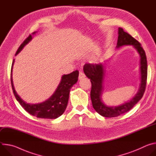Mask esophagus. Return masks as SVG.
Returning a JSON list of instances; mask_svg holds the SVG:
<instances>
[{"label": "esophagus", "instance_id": "34e87169", "mask_svg": "<svg viewBox=\"0 0 156 156\" xmlns=\"http://www.w3.org/2000/svg\"><path fill=\"white\" fill-rule=\"evenodd\" d=\"M85 75H84V73H83L82 72H80V73H79V76H78V79L80 80H82L83 78H85Z\"/></svg>", "mask_w": 156, "mask_h": 156}]
</instances>
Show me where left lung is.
Here are the masks:
<instances>
[{
    "mask_svg": "<svg viewBox=\"0 0 156 156\" xmlns=\"http://www.w3.org/2000/svg\"><path fill=\"white\" fill-rule=\"evenodd\" d=\"M117 49L124 46H132L140 55V83L137 93L128 101L116 106L106 105L102 100V95L104 91V81L106 73L105 62L98 64L86 63L83 66V71L86 76L90 79L92 87L91 99L93 107L96 112L105 117H115L123 114L131 110L142 98L146 85L147 65L145 52L140 43L133 38L122 28H119Z\"/></svg>",
    "mask_w": 156,
    "mask_h": 156,
    "instance_id": "8db88e82",
    "label": "left lung"
}]
</instances>
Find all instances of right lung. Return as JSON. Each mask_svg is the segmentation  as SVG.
Returning a JSON list of instances; mask_svg holds the SVG:
<instances>
[{
  "label": "right lung",
  "mask_w": 156,
  "mask_h": 156,
  "mask_svg": "<svg viewBox=\"0 0 156 156\" xmlns=\"http://www.w3.org/2000/svg\"><path fill=\"white\" fill-rule=\"evenodd\" d=\"M36 33L37 31L33 33L31 35H30L24 41V42L19 47L15 55L18 54L27 44L32 40L34 35L36 34ZM14 62L15 59L13 60L11 69V83L13 94L20 105L25 108L27 112L37 118L55 119L61 116L65 112L66 106H67L71 88L78 81L79 72L76 70L70 74L62 75L61 81L55 91L53 94L45 101L38 104H30L22 99L15 90L12 78V71Z\"/></svg>",
  "instance_id": "1"
}]
</instances>
